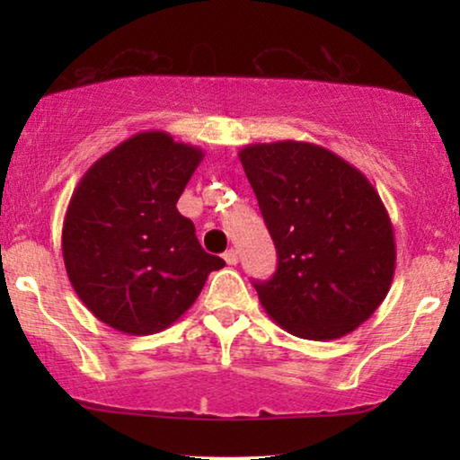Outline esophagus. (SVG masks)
Instances as JSON below:
<instances>
[{"mask_svg": "<svg viewBox=\"0 0 460 460\" xmlns=\"http://www.w3.org/2000/svg\"><path fill=\"white\" fill-rule=\"evenodd\" d=\"M224 261L228 263V266H236V263H238V253H236V251H234V249L226 251V253H224Z\"/></svg>", "mask_w": 460, "mask_h": 460, "instance_id": "esophagus-1", "label": "esophagus"}]
</instances>
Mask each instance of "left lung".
Wrapping results in <instances>:
<instances>
[{"label": "left lung", "mask_w": 460, "mask_h": 460, "mask_svg": "<svg viewBox=\"0 0 460 460\" xmlns=\"http://www.w3.org/2000/svg\"><path fill=\"white\" fill-rule=\"evenodd\" d=\"M238 159L279 253L272 279L253 282L263 310L312 341L358 329L383 304L395 270L394 226L379 192L318 144H249Z\"/></svg>", "instance_id": "8db88e82"}]
</instances>
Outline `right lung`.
<instances>
[{"mask_svg":"<svg viewBox=\"0 0 460 460\" xmlns=\"http://www.w3.org/2000/svg\"><path fill=\"white\" fill-rule=\"evenodd\" d=\"M203 156L165 131H140L75 188L62 224L65 268L87 310L115 331H165L226 266L175 207Z\"/></svg>","mask_w":460,"mask_h":460,"instance_id":"right-lung-1","label":"right lung"}]
</instances>
